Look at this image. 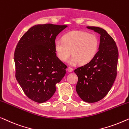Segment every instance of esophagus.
<instances>
[{
    "label": "esophagus",
    "mask_w": 129,
    "mask_h": 129,
    "mask_svg": "<svg viewBox=\"0 0 129 129\" xmlns=\"http://www.w3.org/2000/svg\"><path fill=\"white\" fill-rule=\"evenodd\" d=\"M67 71H68V72H72V71H73V68H71V67H68V68H67Z\"/></svg>",
    "instance_id": "1"
}]
</instances>
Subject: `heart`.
<instances>
[{"mask_svg":"<svg viewBox=\"0 0 129 129\" xmlns=\"http://www.w3.org/2000/svg\"><path fill=\"white\" fill-rule=\"evenodd\" d=\"M99 40L95 34L82 31H73L63 36L62 40H56L54 49L61 61L65 62L73 55L69 63L84 65L90 62L96 55Z\"/></svg>","mask_w":129,"mask_h":129,"instance_id":"b5f03b06","label":"heart"}]
</instances>
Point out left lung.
<instances>
[{
    "mask_svg": "<svg viewBox=\"0 0 129 129\" xmlns=\"http://www.w3.org/2000/svg\"><path fill=\"white\" fill-rule=\"evenodd\" d=\"M100 34L99 50L90 62L74 70L78 78L76 90L83 101L93 103L102 99L111 89L117 75L119 52L111 36L104 29L88 26Z\"/></svg>",
    "mask_w": 129,
    "mask_h": 129,
    "instance_id": "left-lung-1",
    "label": "left lung"
}]
</instances>
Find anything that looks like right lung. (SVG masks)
I'll use <instances>...</instances> for the list:
<instances>
[{
  "label": "right lung",
  "mask_w": 129,
  "mask_h": 129,
  "mask_svg": "<svg viewBox=\"0 0 129 129\" xmlns=\"http://www.w3.org/2000/svg\"><path fill=\"white\" fill-rule=\"evenodd\" d=\"M67 26L35 25L18 42L14 54L16 78L28 98L45 102L52 96L56 84L66 74L67 65L54 49L58 34Z\"/></svg>",
  "instance_id": "1"
}]
</instances>
